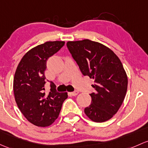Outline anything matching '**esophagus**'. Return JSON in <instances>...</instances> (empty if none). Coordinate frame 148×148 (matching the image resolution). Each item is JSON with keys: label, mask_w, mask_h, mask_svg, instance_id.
<instances>
[{"label": "esophagus", "mask_w": 148, "mask_h": 148, "mask_svg": "<svg viewBox=\"0 0 148 148\" xmlns=\"http://www.w3.org/2000/svg\"><path fill=\"white\" fill-rule=\"evenodd\" d=\"M79 94V91H73V92H71L70 93V94L71 95V96H77V94Z\"/></svg>", "instance_id": "34e87169"}]
</instances>
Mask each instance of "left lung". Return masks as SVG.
<instances>
[{"instance_id":"left-lung-1","label":"left lung","mask_w":148,"mask_h":148,"mask_svg":"<svg viewBox=\"0 0 148 148\" xmlns=\"http://www.w3.org/2000/svg\"><path fill=\"white\" fill-rule=\"evenodd\" d=\"M66 46L83 75L94 79L95 92L90 94L91 103L85 114L97 123L111 119L127 91V77L121 60L111 49L90 40L69 41Z\"/></svg>"}]
</instances>
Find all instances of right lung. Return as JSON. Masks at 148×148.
<instances>
[{"instance_id": "add662e5", "label": "right lung", "mask_w": 148, "mask_h": 148, "mask_svg": "<svg viewBox=\"0 0 148 148\" xmlns=\"http://www.w3.org/2000/svg\"><path fill=\"white\" fill-rule=\"evenodd\" d=\"M64 42H46L28 51L20 62L13 80L15 101L29 122L39 127L50 125L58 118L67 93L56 91L50 82V91L45 92L47 61L64 45Z\"/></svg>"}]
</instances>
